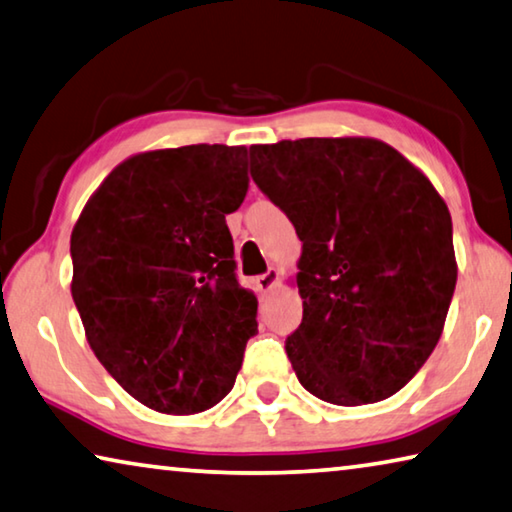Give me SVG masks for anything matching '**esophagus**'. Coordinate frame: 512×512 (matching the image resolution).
<instances>
[{
  "label": "esophagus",
  "instance_id": "obj_1",
  "mask_svg": "<svg viewBox=\"0 0 512 512\" xmlns=\"http://www.w3.org/2000/svg\"><path fill=\"white\" fill-rule=\"evenodd\" d=\"M275 280H278V271H275V269H269L266 273L257 275V278H255V287H257L259 291H269V289H273Z\"/></svg>",
  "mask_w": 512,
  "mask_h": 512
}]
</instances>
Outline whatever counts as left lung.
I'll return each instance as SVG.
<instances>
[{
    "mask_svg": "<svg viewBox=\"0 0 512 512\" xmlns=\"http://www.w3.org/2000/svg\"><path fill=\"white\" fill-rule=\"evenodd\" d=\"M250 175L303 241V321L285 342L300 385L335 405L389 399L440 342L456 289L446 202L364 136L250 145Z\"/></svg>",
    "mask_w": 512,
    "mask_h": 512,
    "instance_id": "obj_1",
    "label": "left lung"
}]
</instances>
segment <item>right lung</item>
Instances as JSON below:
<instances>
[{"label": "right lung", "mask_w": 512, "mask_h": 512, "mask_svg": "<svg viewBox=\"0 0 512 512\" xmlns=\"http://www.w3.org/2000/svg\"><path fill=\"white\" fill-rule=\"evenodd\" d=\"M246 154L207 143L134 154L72 230L70 289L95 358L166 415L225 399L257 332L225 223L246 198Z\"/></svg>", "instance_id": "right-lung-1"}]
</instances>
